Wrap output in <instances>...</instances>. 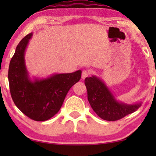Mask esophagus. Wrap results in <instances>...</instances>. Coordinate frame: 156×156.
Masks as SVG:
<instances>
[{"label": "esophagus", "instance_id": "esophagus-1", "mask_svg": "<svg viewBox=\"0 0 156 156\" xmlns=\"http://www.w3.org/2000/svg\"><path fill=\"white\" fill-rule=\"evenodd\" d=\"M89 74H90V72H89L88 70H84L82 73V79L84 80V79L87 77V76L89 75Z\"/></svg>", "mask_w": 156, "mask_h": 156}]
</instances>
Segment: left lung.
Masks as SVG:
<instances>
[{"label": "left lung", "mask_w": 156, "mask_h": 156, "mask_svg": "<svg viewBox=\"0 0 156 156\" xmlns=\"http://www.w3.org/2000/svg\"><path fill=\"white\" fill-rule=\"evenodd\" d=\"M84 83L87 89L88 101L91 108L104 120H119L136 112L141 106V102L127 104L117 101L105 83L97 76L87 77Z\"/></svg>", "instance_id": "1"}]
</instances>
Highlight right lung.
I'll return each mask as SVG.
<instances>
[{"instance_id": "right-lung-1", "label": "right lung", "mask_w": 156, "mask_h": 156, "mask_svg": "<svg viewBox=\"0 0 156 156\" xmlns=\"http://www.w3.org/2000/svg\"><path fill=\"white\" fill-rule=\"evenodd\" d=\"M32 35V33L27 35L17 46L10 62L8 82L17 107L30 119L44 121L59 112L70 88L81 79L82 71L32 80L25 62V50Z\"/></svg>"}]
</instances>
